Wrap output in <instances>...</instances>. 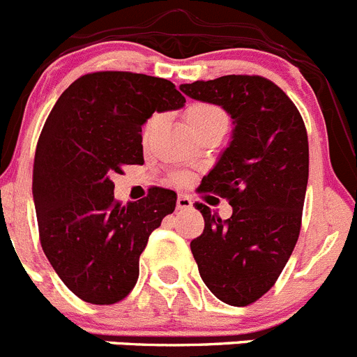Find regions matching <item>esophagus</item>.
<instances>
[{"instance_id":"esophagus-1","label":"esophagus","mask_w":357,"mask_h":357,"mask_svg":"<svg viewBox=\"0 0 357 357\" xmlns=\"http://www.w3.org/2000/svg\"><path fill=\"white\" fill-rule=\"evenodd\" d=\"M178 210H190L192 208V199L188 195H179L178 202H176Z\"/></svg>"}]
</instances>
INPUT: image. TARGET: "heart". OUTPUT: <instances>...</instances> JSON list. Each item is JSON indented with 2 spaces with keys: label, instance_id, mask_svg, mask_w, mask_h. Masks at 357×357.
Instances as JSON below:
<instances>
[{
  "label": "heart",
  "instance_id": "obj_1",
  "mask_svg": "<svg viewBox=\"0 0 357 357\" xmlns=\"http://www.w3.org/2000/svg\"><path fill=\"white\" fill-rule=\"evenodd\" d=\"M160 123V115H153L146 121L142 128V137L144 139H149L151 133L155 131V128ZM186 123L190 126V130L194 133H199L201 130H206V128L213 126V124H226L227 119L226 114L215 105L210 102H195L186 108Z\"/></svg>",
  "mask_w": 357,
  "mask_h": 357
}]
</instances>
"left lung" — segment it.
Wrapping results in <instances>:
<instances>
[{
	"label": "left lung",
	"mask_w": 357,
	"mask_h": 357,
	"mask_svg": "<svg viewBox=\"0 0 357 357\" xmlns=\"http://www.w3.org/2000/svg\"><path fill=\"white\" fill-rule=\"evenodd\" d=\"M231 115L233 140L201 181L229 201L226 220L195 202L204 231L190 242L202 281L229 306L271 290L297 243L310 172L304 121L290 98L263 76L229 75L179 86Z\"/></svg>",
	"instance_id": "obj_1"
}]
</instances>
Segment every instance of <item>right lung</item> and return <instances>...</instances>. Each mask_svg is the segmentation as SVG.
Listing matches in <instances>:
<instances>
[{
    "label": "right lung",
    "mask_w": 357,
    "mask_h": 357,
    "mask_svg": "<svg viewBox=\"0 0 357 357\" xmlns=\"http://www.w3.org/2000/svg\"><path fill=\"white\" fill-rule=\"evenodd\" d=\"M183 105L169 79L99 70L70 83L47 115L31 185L38 238L63 284L85 303L128 297L149 234L174 211L178 195L162 186L121 206L112 176L144 163L147 119Z\"/></svg>",
    "instance_id": "1"
}]
</instances>
